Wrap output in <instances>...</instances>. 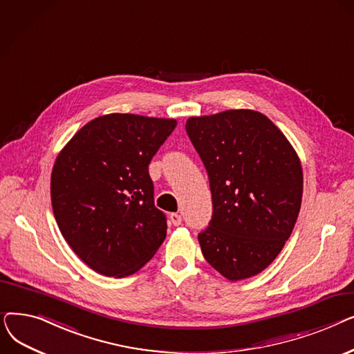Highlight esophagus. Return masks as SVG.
I'll return each mask as SVG.
<instances>
[{
  "instance_id": "34e87169",
  "label": "esophagus",
  "mask_w": 354,
  "mask_h": 354,
  "mask_svg": "<svg viewBox=\"0 0 354 354\" xmlns=\"http://www.w3.org/2000/svg\"><path fill=\"white\" fill-rule=\"evenodd\" d=\"M171 222L172 224L175 225V227H178V225H180L182 224V216L179 215V214H171Z\"/></svg>"
}]
</instances>
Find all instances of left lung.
<instances>
[{
  "mask_svg": "<svg viewBox=\"0 0 354 354\" xmlns=\"http://www.w3.org/2000/svg\"><path fill=\"white\" fill-rule=\"evenodd\" d=\"M187 133L205 166L212 218L198 234L207 261L231 281L266 270L299 216L303 169L287 138L254 110L188 119Z\"/></svg>",
  "mask_w": 354,
  "mask_h": 354,
  "instance_id": "8db88e82",
  "label": "left lung"
}]
</instances>
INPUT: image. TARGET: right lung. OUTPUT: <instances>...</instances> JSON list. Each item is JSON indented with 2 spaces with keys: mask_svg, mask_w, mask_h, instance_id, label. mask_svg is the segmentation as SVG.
<instances>
[{
  "mask_svg": "<svg viewBox=\"0 0 354 354\" xmlns=\"http://www.w3.org/2000/svg\"><path fill=\"white\" fill-rule=\"evenodd\" d=\"M176 120L106 115L73 136L54 163L51 205L62 235L106 277L142 268L166 236L155 207L151 163Z\"/></svg>",
  "mask_w": 354,
  "mask_h": 354,
  "instance_id": "right-lung-1",
  "label": "right lung"
}]
</instances>
